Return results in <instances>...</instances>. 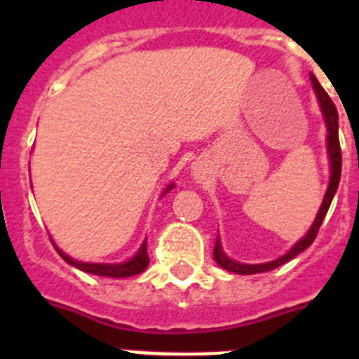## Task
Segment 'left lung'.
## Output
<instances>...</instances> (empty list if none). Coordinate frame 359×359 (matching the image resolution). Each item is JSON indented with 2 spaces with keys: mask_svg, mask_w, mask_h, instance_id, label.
<instances>
[{
  "mask_svg": "<svg viewBox=\"0 0 359 359\" xmlns=\"http://www.w3.org/2000/svg\"><path fill=\"white\" fill-rule=\"evenodd\" d=\"M311 78L313 91L317 95L318 108L323 111L324 124H326V151H328V160H330V182L328 188H326V194H324L323 205L318 208L317 216H315V222L309 227L306 235L302 236L298 242H296L292 248H290L285 255L278 257L276 261L270 262H261V264H245V262L233 261L229 257L225 255L224 248H222V242H219V236L216 238V245H214V261L218 262L219 266L227 270V272L240 273V276H251V273H261V272H270L273 268L281 266L285 262H289L290 259H294L296 255H300L302 251L307 250L309 245L313 244V240L317 236L318 229H320V224H323L324 216L328 212L330 205H332V199H334L335 191H337V186H339L341 179V147H339V115H337V109H335V104L332 102V98L328 97V93L324 91L323 86L318 83V80L315 76H309Z\"/></svg>",
  "mask_w": 359,
  "mask_h": 359,
  "instance_id": "1",
  "label": "left lung"
}]
</instances>
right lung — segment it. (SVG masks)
<instances>
[{
    "mask_svg": "<svg viewBox=\"0 0 359 359\" xmlns=\"http://www.w3.org/2000/svg\"><path fill=\"white\" fill-rule=\"evenodd\" d=\"M175 188L173 182H169L165 186V190L162 191V196H165L168 191H171ZM55 245V244H53ZM55 250L61 257H63L65 262H69L70 266L78 268L81 272L93 273V276H104V278H130V276H135V273H141L149 266V255H147V240H143V244L140 245V250L135 251L134 257H130L128 261L123 262H83L76 261L72 257H69L63 250H59L55 245Z\"/></svg>",
    "mask_w": 359,
    "mask_h": 359,
    "instance_id": "right-lung-1",
    "label": "right lung"
}]
</instances>
